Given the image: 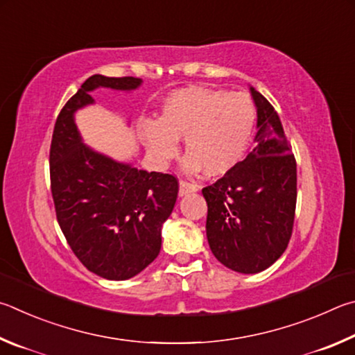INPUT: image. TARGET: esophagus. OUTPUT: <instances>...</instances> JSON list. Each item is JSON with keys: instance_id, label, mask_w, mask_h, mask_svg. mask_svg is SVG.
<instances>
[{"instance_id": "34e87169", "label": "esophagus", "mask_w": 355, "mask_h": 355, "mask_svg": "<svg viewBox=\"0 0 355 355\" xmlns=\"http://www.w3.org/2000/svg\"><path fill=\"white\" fill-rule=\"evenodd\" d=\"M198 190H200V185L195 182L185 181V179H181V182H179V195L181 196L189 195V193H195V191H198Z\"/></svg>"}]
</instances>
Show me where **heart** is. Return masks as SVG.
<instances>
[{
  "instance_id": "obj_1",
  "label": "heart",
  "mask_w": 355,
  "mask_h": 355,
  "mask_svg": "<svg viewBox=\"0 0 355 355\" xmlns=\"http://www.w3.org/2000/svg\"><path fill=\"white\" fill-rule=\"evenodd\" d=\"M254 124L256 107L250 96L191 85L168 95L162 105L160 121L145 120L140 130L157 164L176 157L178 139H184L185 171L206 170L209 176H221L243 159Z\"/></svg>"
}]
</instances>
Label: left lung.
Listing matches in <instances>:
<instances>
[{
    "mask_svg": "<svg viewBox=\"0 0 355 355\" xmlns=\"http://www.w3.org/2000/svg\"><path fill=\"white\" fill-rule=\"evenodd\" d=\"M257 105L256 148L243 162L202 189L209 246L237 272L268 268L287 250L296 210V159L268 99L251 89Z\"/></svg>",
    "mask_w": 355,
    "mask_h": 355,
    "instance_id": "obj_1",
    "label": "left lung"
}]
</instances>
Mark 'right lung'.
Returning <instances> with one entry per match:
<instances>
[{
    "instance_id": "right-lung-1",
    "label": "right lung",
    "mask_w": 355,
    "mask_h": 355,
    "mask_svg": "<svg viewBox=\"0 0 355 355\" xmlns=\"http://www.w3.org/2000/svg\"><path fill=\"white\" fill-rule=\"evenodd\" d=\"M141 79L93 74L55 120L49 179L55 216L67 243L87 270L109 281L134 277L159 256L162 225L176 204L173 174L137 170L87 148L74 112L93 103L98 87L132 90Z\"/></svg>"
}]
</instances>
